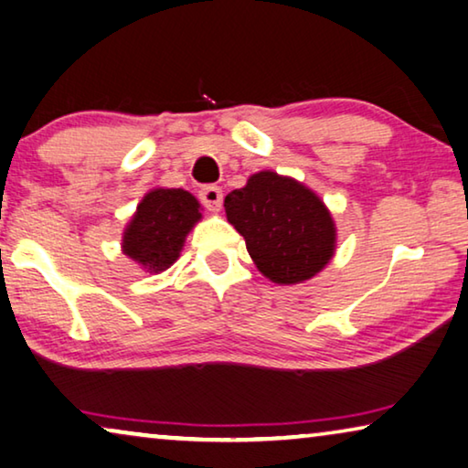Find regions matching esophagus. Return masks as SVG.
<instances>
[{
  "label": "esophagus",
  "mask_w": 468,
  "mask_h": 468,
  "mask_svg": "<svg viewBox=\"0 0 468 468\" xmlns=\"http://www.w3.org/2000/svg\"><path fill=\"white\" fill-rule=\"evenodd\" d=\"M199 201L204 204L210 212H218L222 207V189L220 186H204L199 191Z\"/></svg>",
  "instance_id": "esophagus-1"
}]
</instances>
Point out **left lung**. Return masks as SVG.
Returning <instances> with one entry per match:
<instances>
[{
	"label": "left lung",
	"mask_w": 468,
	"mask_h": 468,
	"mask_svg": "<svg viewBox=\"0 0 468 468\" xmlns=\"http://www.w3.org/2000/svg\"><path fill=\"white\" fill-rule=\"evenodd\" d=\"M258 271L275 283H301L334 256L336 229L324 201L296 180L258 172L225 197Z\"/></svg>",
	"instance_id": "8db88e82"
}]
</instances>
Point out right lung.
Instances as JSON below:
<instances>
[{"label":"right lung","mask_w":468,"mask_h":468,"mask_svg":"<svg viewBox=\"0 0 468 468\" xmlns=\"http://www.w3.org/2000/svg\"><path fill=\"white\" fill-rule=\"evenodd\" d=\"M201 218L189 191L155 189L144 195L125 229L123 252L149 271H164L176 261L185 237Z\"/></svg>","instance_id":"obj_1"}]
</instances>
